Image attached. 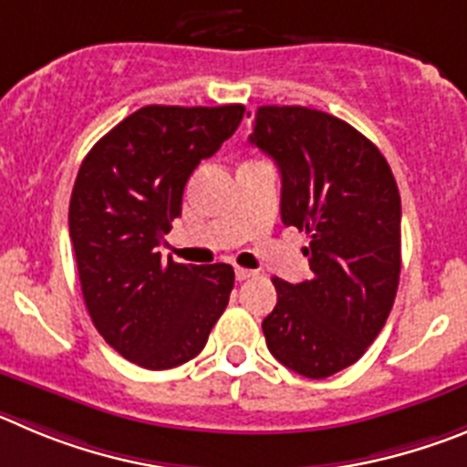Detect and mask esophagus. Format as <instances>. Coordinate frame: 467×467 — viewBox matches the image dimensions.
Returning a JSON list of instances; mask_svg holds the SVG:
<instances>
[{"label": "esophagus", "instance_id": "esophagus-1", "mask_svg": "<svg viewBox=\"0 0 467 467\" xmlns=\"http://www.w3.org/2000/svg\"><path fill=\"white\" fill-rule=\"evenodd\" d=\"M234 276H237L239 281H246V279H251V276H255V272L254 270H244V267H237V270H234Z\"/></svg>", "mask_w": 467, "mask_h": 467}]
</instances>
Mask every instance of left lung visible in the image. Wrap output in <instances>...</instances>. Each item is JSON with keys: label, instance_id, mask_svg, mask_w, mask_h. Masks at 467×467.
Listing matches in <instances>:
<instances>
[{"label": "left lung", "instance_id": "obj_1", "mask_svg": "<svg viewBox=\"0 0 467 467\" xmlns=\"http://www.w3.org/2000/svg\"><path fill=\"white\" fill-rule=\"evenodd\" d=\"M249 141L281 171V221L309 234L312 279L275 276L270 354L309 379L354 365L381 333L400 281V192L368 137L326 111L260 107Z\"/></svg>", "mask_w": 467, "mask_h": 467}]
</instances>
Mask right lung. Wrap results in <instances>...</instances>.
I'll return each mask as SVG.
<instances>
[{"mask_svg": "<svg viewBox=\"0 0 467 467\" xmlns=\"http://www.w3.org/2000/svg\"><path fill=\"white\" fill-rule=\"evenodd\" d=\"M242 104H150L120 120L81 162L69 200V237L88 314L109 347L146 369L195 358L228 306L225 263L162 258L195 167L233 137Z\"/></svg>", "mask_w": 467, "mask_h": 467, "instance_id": "1", "label": "right lung"}]
</instances>
